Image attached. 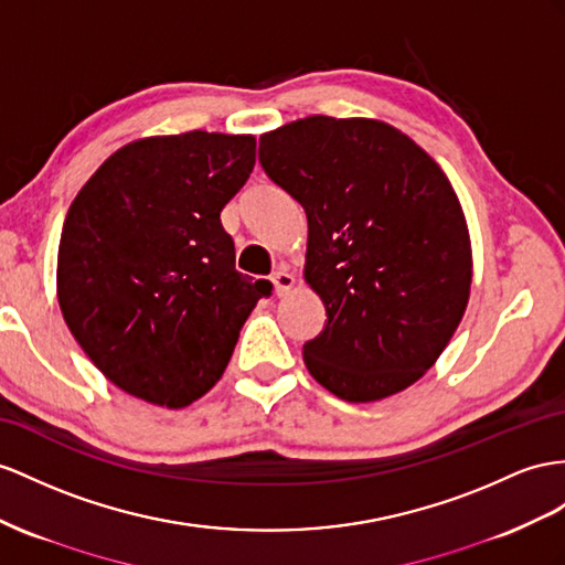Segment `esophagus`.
I'll return each instance as SVG.
<instances>
[{
	"instance_id": "esophagus-1",
	"label": "esophagus",
	"mask_w": 565,
	"mask_h": 565,
	"mask_svg": "<svg viewBox=\"0 0 565 565\" xmlns=\"http://www.w3.org/2000/svg\"><path fill=\"white\" fill-rule=\"evenodd\" d=\"M271 284H274V291H277V296H284L294 288L296 277L286 269V265H279L277 269L271 271Z\"/></svg>"
}]
</instances>
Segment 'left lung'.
<instances>
[{
    "mask_svg": "<svg viewBox=\"0 0 565 565\" xmlns=\"http://www.w3.org/2000/svg\"><path fill=\"white\" fill-rule=\"evenodd\" d=\"M257 157L308 214L306 281L327 308L302 345L310 374L351 403L403 392L470 296V236L446 173L394 126L322 114L265 134Z\"/></svg>",
    "mask_w": 565,
    "mask_h": 565,
    "instance_id": "left-lung-1",
    "label": "left lung"
}]
</instances>
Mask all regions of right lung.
I'll list each match as a JSON object with an SVG mask.
<instances>
[{"label": "right lung", "instance_id": "add662e5", "mask_svg": "<svg viewBox=\"0 0 565 565\" xmlns=\"http://www.w3.org/2000/svg\"><path fill=\"white\" fill-rule=\"evenodd\" d=\"M255 167L253 136L126 145L71 202L56 288L81 349L126 394L185 408L224 374L271 281L236 269L220 214Z\"/></svg>", "mask_w": 565, "mask_h": 565}]
</instances>
